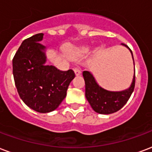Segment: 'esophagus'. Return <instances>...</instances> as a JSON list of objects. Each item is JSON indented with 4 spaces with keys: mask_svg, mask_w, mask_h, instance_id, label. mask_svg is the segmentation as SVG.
<instances>
[{
    "mask_svg": "<svg viewBox=\"0 0 152 152\" xmlns=\"http://www.w3.org/2000/svg\"><path fill=\"white\" fill-rule=\"evenodd\" d=\"M73 70H74V72L76 74V76H80V75L81 74V71L80 70L78 67H75Z\"/></svg>",
    "mask_w": 152,
    "mask_h": 152,
    "instance_id": "34e87169",
    "label": "esophagus"
}]
</instances>
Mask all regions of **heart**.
I'll list each match as a JSON object with an SVG mask.
<instances>
[{
	"mask_svg": "<svg viewBox=\"0 0 152 152\" xmlns=\"http://www.w3.org/2000/svg\"><path fill=\"white\" fill-rule=\"evenodd\" d=\"M89 51V48L86 46L79 47V48H72L67 50V56L71 59H77L81 58L85 54H87Z\"/></svg>",
	"mask_w": 152,
	"mask_h": 152,
	"instance_id": "obj_1",
	"label": "heart"
}]
</instances>
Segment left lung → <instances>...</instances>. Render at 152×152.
<instances>
[{
    "label": "left lung",
    "mask_w": 152,
    "mask_h": 152,
    "mask_svg": "<svg viewBox=\"0 0 152 152\" xmlns=\"http://www.w3.org/2000/svg\"><path fill=\"white\" fill-rule=\"evenodd\" d=\"M130 50L134 61L132 51L126 45L122 43ZM85 82V96L91 107L95 112L101 114H110L121 110L127 102L133 93L135 84V70L132 83L127 89L119 92L109 91L102 88L97 84L93 74L88 71L83 72Z\"/></svg>",
    "instance_id": "8db88e82"
}]
</instances>
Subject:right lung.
Instances as JSON below:
<instances>
[{"mask_svg":"<svg viewBox=\"0 0 152 152\" xmlns=\"http://www.w3.org/2000/svg\"><path fill=\"white\" fill-rule=\"evenodd\" d=\"M43 34L22 42L13 59V74L19 96L27 106L39 113L56 110L67 95L75 77L72 70L59 71L47 65Z\"/></svg>","mask_w":152,"mask_h":152,"instance_id":"add662e5","label":"right lung"}]
</instances>
